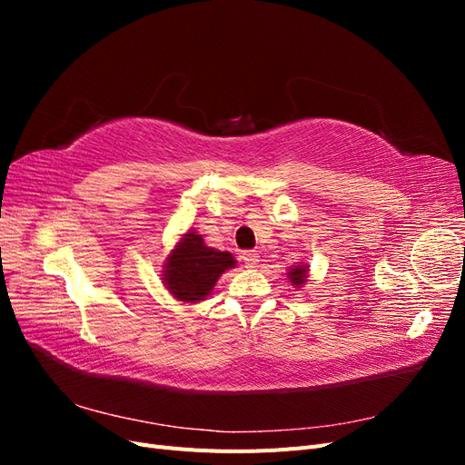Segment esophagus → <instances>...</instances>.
<instances>
[{
    "instance_id": "obj_1",
    "label": "esophagus",
    "mask_w": 465,
    "mask_h": 465,
    "mask_svg": "<svg viewBox=\"0 0 465 465\" xmlns=\"http://www.w3.org/2000/svg\"><path fill=\"white\" fill-rule=\"evenodd\" d=\"M258 258H260V256L256 254V252H250V250L244 252V254H242V260H244V263H246L248 267H256V263L260 262Z\"/></svg>"
}]
</instances>
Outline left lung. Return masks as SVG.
Here are the masks:
<instances>
[{
	"instance_id": "1",
	"label": "left lung",
	"mask_w": 465,
	"mask_h": 465,
	"mask_svg": "<svg viewBox=\"0 0 465 465\" xmlns=\"http://www.w3.org/2000/svg\"><path fill=\"white\" fill-rule=\"evenodd\" d=\"M289 277H291V281H292V283L294 285H302L304 283V279H306V270H304V267L301 265H294L292 267V270L289 272Z\"/></svg>"
}]
</instances>
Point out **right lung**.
Here are the masks:
<instances>
[{
    "label": "right lung",
    "instance_id": "right-lung-1",
    "mask_svg": "<svg viewBox=\"0 0 465 465\" xmlns=\"http://www.w3.org/2000/svg\"><path fill=\"white\" fill-rule=\"evenodd\" d=\"M234 265L229 252L203 244L202 234L188 232L164 265V283L178 301H203L223 272Z\"/></svg>",
    "mask_w": 465,
    "mask_h": 465
}]
</instances>
